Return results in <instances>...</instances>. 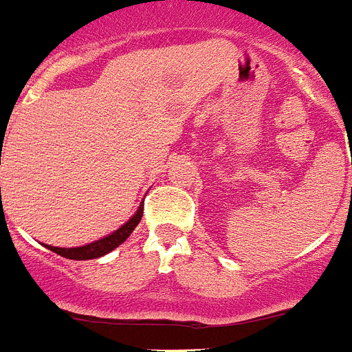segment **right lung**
<instances>
[{"label": "right lung", "mask_w": 352, "mask_h": 352, "mask_svg": "<svg viewBox=\"0 0 352 352\" xmlns=\"http://www.w3.org/2000/svg\"><path fill=\"white\" fill-rule=\"evenodd\" d=\"M142 217V204L139 206L138 213L133 214L132 219L121 226L118 231H114L113 234L105 236V238L98 239V241H93L89 245H84V247L77 248H60V247H51V245H45V248L56 252L58 256L67 257V259H76V261H86V259H96V257H102L105 254H109L111 250H114L116 247H120L123 241L130 236V232L138 227V223L141 222Z\"/></svg>", "instance_id": "obj_1"}]
</instances>
